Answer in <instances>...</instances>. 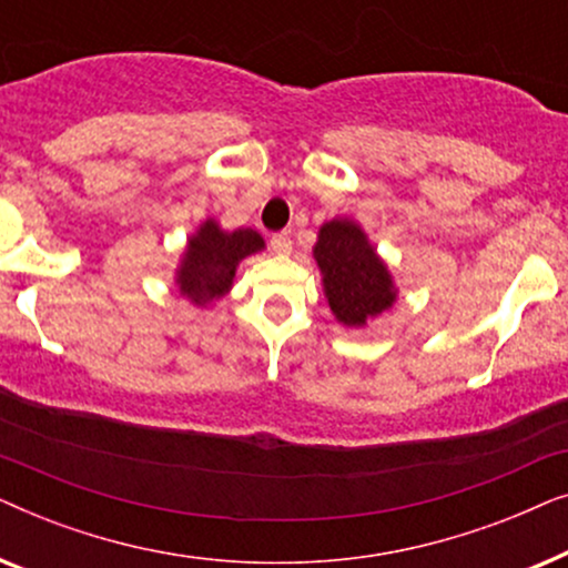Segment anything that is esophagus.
<instances>
[{"label":"esophagus","mask_w":568,"mask_h":568,"mask_svg":"<svg viewBox=\"0 0 568 568\" xmlns=\"http://www.w3.org/2000/svg\"><path fill=\"white\" fill-rule=\"evenodd\" d=\"M271 251L278 253V255H286L292 251V235L290 232H276L274 237H271Z\"/></svg>","instance_id":"esophagus-1"}]
</instances>
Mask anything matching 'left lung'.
Masks as SVG:
<instances>
[{"instance_id": "obj_1", "label": "left lung", "mask_w": 568, "mask_h": 568, "mask_svg": "<svg viewBox=\"0 0 568 568\" xmlns=\"http://www.w3.org/2000/svg\"><path fill=\"white\" fill-rule=\"evenodd\" d=\"M313 258L321 268L331 313L346 328H364L398 300L390 268L354 220L336 216L323 222Z\"/></svg>"}]
</instances>
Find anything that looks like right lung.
<instances>
[{
  "label": "right lung",
  "mask_w": 568,
  "mask_h": 568,
  "mask_svg": "<svg viewBox=\"0 0 568 568\" xmlns=\"http://www.w3.org/2000/svg\"><path fill=\"white\" fill-rule=\"evenodd\" d=\"M263 247L266 243L255 230L237 227L227 232L209 216L185 243L181 263L175 268L178 292L196 307L214 305L232 290L240 261Z\"/></svg>",
  "instance_id": "right-lung-1"
}]
</instances>
